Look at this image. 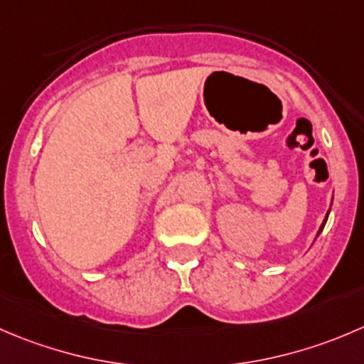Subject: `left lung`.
I'll return each mask as SVG.
<instances>
[{
    "label": "left lung",
    "mask_w": 364,
    "mask_h": 364,
    "mask_svg": "<svg viewBox=\"0 0 364 364\" xmlns=\"http://www.w3.org/2000/svg\"><path fill=\"white\" fill-rule=\"evenodd\" d=\"M333 204V203H331ZM329 213H331V208H329V211H327V215H326V218H323V222H322V225H320V229H318V232H316V236L320 235V232L323 231V228H326V222H327V217H329Z\"/></svg>",
    "instance_id": "8db88e82"
}]
</instances>
